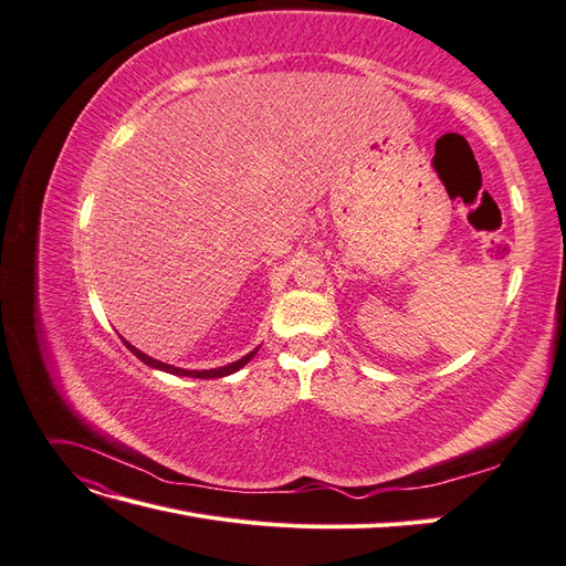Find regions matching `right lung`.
I'll use <instances>...</instances> for the list:
<instances>
[{
  "label": "right lung",
  "instance_id": "add662e5",
  "mask_svg": "<svg viewBox=\"0 0 566 566\" xmlns=\"http://www.w3.org/2000/svg\"><path fill=\"white\" fill-rule=\"evenodd\" d=\"M125 345H127V349L136 356V358H142V361L146 364V366H150V368H156V370H165V373H169V375H181V378H198V380H214V378H227V375H231V373H235V370H241L250 358L256 354V349H252L250 354H245L243 358H238V361H233V364H227V366H219V368H208V370H186V368H177V366H172V364H163V361H158V358H153V356H148V354H144L142 349H136L134 345H129L127 339H123Z\"/></svg>",
  "mask_w": 566,
  "mask_h": 566
}]
</instances>
